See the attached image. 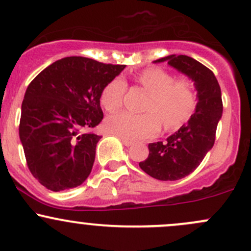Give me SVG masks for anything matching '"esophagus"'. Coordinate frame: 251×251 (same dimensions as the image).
<instances>
[{"mask_svg":"<svg viewBox=\"0 0 251 251\" xmlns=\"http://www.w3.org/2000/svg\"><path fill=\"white\" fill-rule=\"evenodd\" d=\"M121 140H122L123 145H125V146H126V147H129V146H133V145H134V142H133V141H130V140L122 139V137H121Z\"/></svg>","mask_w":251,"mask_h":251,"instance_id":"1","label":"esophagus"}]
</instances>
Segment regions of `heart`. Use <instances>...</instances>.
<instances>
[{
  "mask_svg": "<svg viewBox=\"0 0 251 251\" xmlns=\"http://www.w3.org/2000/svg\"><path fill=\"white\" fill-rule=\"evenodd\" d=\"M135 81L150 92L145 111L135 115L118 112L105 120V130L126 140H141L158 133L161 122L166 129H174L185 122L196 105V94L190 80L178 79L160 68H148L136 75ZM126 82L116 76L105 85L100 103L107 111H116L123 105Z\"/></svg>",
  "mask_w": 251,
  "mask_h": 251,
  "instance_id": "heart-1",
  "label": "heart"
}]
</instances>
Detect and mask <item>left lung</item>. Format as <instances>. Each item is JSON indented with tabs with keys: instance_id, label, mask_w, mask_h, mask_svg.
<instances>
[{
	"instance_id": "1",
	"label": "left lung",
	"mask_w": 251,
	"mask_h": 251,
	"mask_svg": "<svg viewBox=\"0 0 251 251\" xmlns=\"http://www.w3.org/2000/svg\"><path fill=\"white\" fill-rule=\"evenodd\" d=\"M165 61L194 81L199 101L187 125L166 141L148 145L150 154L139 165L155 179L177 180L190 175L212 150L223 115V100L217 77L206 66L185 55H170L154 63Z\"/></svg>"
}]
</instances>
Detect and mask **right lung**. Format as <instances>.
I'll list each match as a JSON object with an SVG mask.
<instances>
[{
  "label": "right lung",
  "instance_id": "add662e5",
  "mask_svg": "<svg viewBox=\"0 0 251 251\" xmlns=\"http://www.w3.org/2000/svg\"><path fill=\"white\" fill-rule=\"evenodd\" d=\"M125 68L71 56L53 62L28 85L19 135L29 171L45 188L72 189L90 176L101 136L82 130L101 122V91Z\"/></svg>",
  "mask_w": 251,
  "mask_h": 251
}]
</instances>
